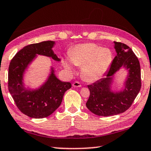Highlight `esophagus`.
I'll return each instance as SVG.
<instances>
[{
  "label": "esophagus",
  "instance_id": "1",
  "mask_svg": "<svg viewBox=\"0 0 151 151\" xmlns=\"http://www.w3.org/2000/svg\"><path fill=\"white\" fill-rule=\"evenodd\" d=\"M73 86H74V87H81V83H79V82L75 81V82H74V83H73Z\"/></svg>",
  "mask_w": 151,
  "mask_h": 151
}]
</instances>
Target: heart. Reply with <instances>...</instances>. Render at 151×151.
Masks as SVG:
<instances>
[{
	"label": "heart",
	"instance_id": "b5f03b06",
	"mask_svg": "<svg viewBox=\"0 0 151 151\" xmlns=\"http://www.w3.org/2000/svg\"><path fill=\"white\" fill-rule=\"evenodd\" d=\"M68 58L63 60V65L68 72L73 73L74 65L82 66L81 75L84 80L94 82L98 80L108 70L112 60L111 50L94 43L76 46L69 53Z\"/></svg>",
	"mask_w": 151,
	"mask_h": 151
}]
</instances>
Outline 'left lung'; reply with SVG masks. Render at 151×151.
Listing matches in <instances>:
<instances>
[{"instance_id":"1","label":"left lung","mask_w":151,"mask_h":151,"mask_svg":"<svg viewBox=\"0 0 151 151\" xmlns=\"http://www.w3.org/2000/svg\"><path fill=\"white\" fill-rule=\"evenodd\" d=\"M117 55L114 58L105 77L88 85L90 96L86 107L98 116L116 115L126 111L132 105L141 88L140 66L133 51L124 43L114 42ZM122 66L129 70L123 91L113 93L110 91L112 76Z\"/></svg>"}]
</instances>
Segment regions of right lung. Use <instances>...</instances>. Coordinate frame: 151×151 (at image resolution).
<instances>
[{
    "label": "right lung",
    "mask_w": 151,
    "mask_h": 151,
    "mask_svg": "<svg viewBox=\"0 0 151 151\" xmlns=\"http://www.w3.org/2000/svg\"><path fill=\"white\" fill-rule=\"evenodd\" d=\"M55 42L48 40L27 45L12 58L9 67L8 87L20 112L28 116L42 119L53 113L62 103L65 92L71 88L68 82H62L56 77L54 70L47 81L37 90L30 91L23 86V73L37 55L52 57L60 61L52 48Z\"/></svg>",
    "instance_id": "1"
}]
</instances>
